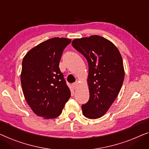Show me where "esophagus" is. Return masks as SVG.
Segmentation results:
<instances>
[{
	"label": "esophagus",
	"instance_id": "34e87169",
	"mask_svg": "<svg viewBox=\"0 0 149 149\" xmlns=\"http://www.w3.org/2000/svg\"><path fill=\"white\" fill-rule=\"evenodd\" d=\"M72 87H73V88H74V90L77 89V87H78V83L75 82V83L73 84H72Z\"/></svg>",
	"mask_w": 149,
	"mask_h": 149
}]
</instances>
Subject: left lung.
<instances>
[{
	"instance_id": "8db88e82",
	"label": "left lung",
	"mask_w": 149,
	"mask_h": 149,
	"mask_svg": "<svg viewBox=\"0 0 149 149\" xmlns=\"http://www.w3.org/2000/svg\"><path fill=\"white\" fill-rule=\"evenodd\" d=\"M72 46L88 63L90 98L81 106L83 115L97 119L107 112L120 91L124 79L122 57L113 43L98 35L76 38Z\"/></svg>"
}]
</instances>
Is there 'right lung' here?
<instances>
[{"label":"right lung","mask_w":149,"mask_h":149,"mask_svg":"<svg viewBox=\"0 0 149 149\" xmlns=\"http://www.w3.org/2000/svg\"><path fill=\"white\" fill-rule=\"evenodd\" d=\"M72 40L53 38L30 50L22 61L21 83L33 112L44 119L59 116L71 96L58 68L65 48Z\"/></svg>","instance_id":"right-lung-1"}]
</instances>
